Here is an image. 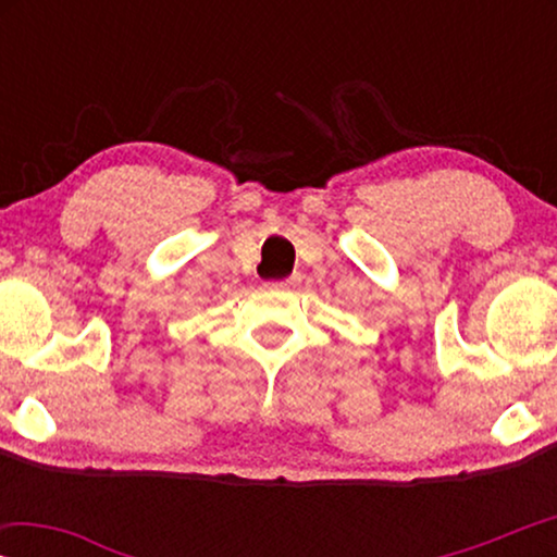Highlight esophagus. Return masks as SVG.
Instances as JSON below:
<instances>
[{"mask_svg": "<svg viewBox=\"0 0 557 557\" xmlns=\"http://www.w3.org/2000/svg\"><path fill=\"white\" fill-rule=\"evenodd\" d=\"M301 284V276L299 273H294V276H288V278H284V281H278L276 286H281V288H296Z\"/></svg>", "mask_w": 557, "mask_h": 557, "instance_id": "34e87169", "label": "esophagus"}]
</instances>
